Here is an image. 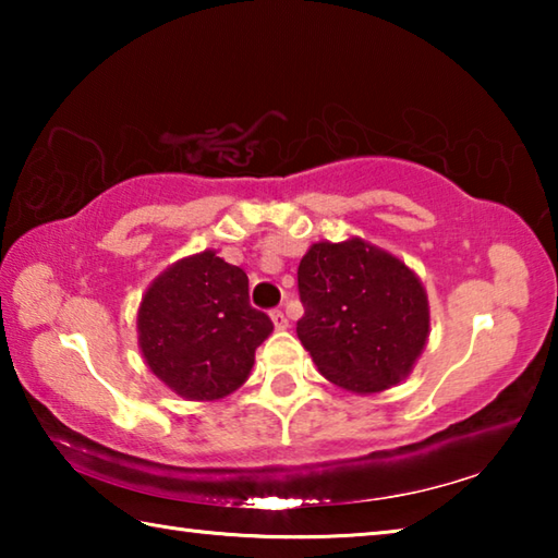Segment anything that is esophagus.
Masks as SVG:
<instances>
[{"instance_id": "1", "label": "esophagus", "mask_w": 558, "mask_h": 558, "mask_svg": "<svg viewBox=\"0 0 558 558\" xmlns=\"http://www.w3.org/2000/svg\"><path fill=\"white\" fill-rule=\"evenodd\" d=\"M270 319H272V325H276V329H288V317H286V313H282V310H272Z\"/></svg>"}]
</instances>
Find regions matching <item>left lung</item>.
I'll return each instance as SVG.
<instances>
[{
    "instance_id": "8db88e82",
    "label": "left lung",
    "mask_w": 558,
    "mask_h": 558,
    "mask_svg": "<svg viewBox=\"0 0 558 558\" xmlns=\"http://www.w3.org/2000/svg\"><path fill=\"white\" fill-rule=\"evenodd\" d=\"M298 290L300 342L319 374L347 391L399 384L426 347V290L399 258L369 243H315L300 260Z\"/></svg>"
}]
</instances>
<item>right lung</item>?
I'll return each mask as SVG.
<instances>
[{
  "instance_id": "add662e5",
  "label": "right lung",
  "mask_w": 558,
  "mask_h": 558,
  "mask_svg": "<svg viewBox=\"0 0 558 558\" xmlns=\"http://www.w3.org/2000/svg\"><path fill=\"white\" fill-rule=\"evenodd\" d=\"M137 332L157 379L184 399L214 401L248 379L272 323L251 307L248 276L204 251L179 260L149 286Z\"/></svg>"
}]
</instances>
